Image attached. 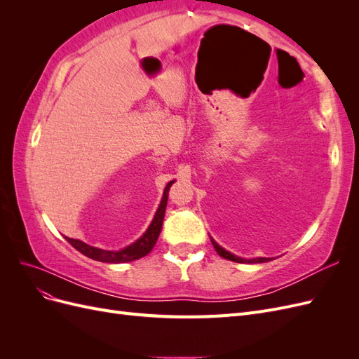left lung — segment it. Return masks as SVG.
I'll return each mask as SVG.
<instances>
[{"label": "left lung", "mask_w": 359, "mask_h": 359, "mask_svg": "<svg viewBox=\"0 0 359 359\" xmlns=\"http://www.w3.org/2000/svg\"><path fill=\"white\" fill-rule=\"evenodd\" d=\"M211 243L215 248V252L219 253L222 257L224 259H229L232 260V262H238V264H262V262H268L269 257H256V259H243V257H238L235 255H232L231 252H227V250H224L223 247H220L219 244H217L212 238H211Z\"/></svg>", "instance_id": "8db88e82"}]
</instances>
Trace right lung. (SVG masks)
<instances>
[{
	"label": "right lung",
	"mask_w": 359,
	"mask_h": 359,
	"mask_svg": "<svg viewBox=\"0 0 359 359\" xmlns=\"http://www.w3.org/2000/svg\"><path fill=\"white\" fill-rule=\"evenodd\" d=\"M172 184H173V181L168 182L165 191H163V198H161V202L158 205V210H157V212L154 215L153 222H151L149 227L147 229V232L142 236H140L137 241H135L133 244H130L128 247L118 250V252H111V250L97 248V247L85 244V243H82L79 240H73V238H67L66 236V240L76 250H78V252H81L86 257L94 259V260H99V262L124 264V262H132V260H136V259H140V257L147 256L151 252V250H153V247L156 245L157 238L160 235L161 226H163V217H165V212H166L168 193H169V189H170Z\"/></svg>",
	"instance_id": "right-lung-1"
}]
</instances>
